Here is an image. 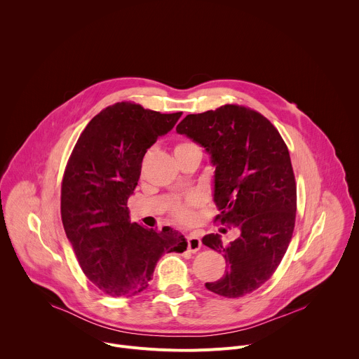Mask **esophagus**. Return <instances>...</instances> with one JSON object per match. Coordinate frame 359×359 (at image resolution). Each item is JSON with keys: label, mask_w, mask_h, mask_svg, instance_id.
I'll return each mask as SVG.
<instances>
[{"label": "esophagus", "mask_w": 359, "mask_h": 359, "mask_svg": "<svg viewBox=\"0 0 359 359\" xmlns=\"http://www.w3.org/2000/svg\"><path fill=\"white\" fill-rule=\"evenodd\" d=\"M200 247H201V240L198 238V236L189 234L187 236V248H189V251L196 252V251L200 250Z\"/></svg>", "instance_id": "obj_1"}]
</instances>
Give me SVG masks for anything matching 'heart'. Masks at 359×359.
Instances as JSON below:
<instances>
[{
  "label": "heart",
  "mask_w": 359,
  "mask_h": 359,
  "mask_svg": "<svg viewBox=\"0 0 359 359\" xmlns=\"http://www.w3.org/2000/svg\"><path fill=\"white\" fill-rule=\"evenodd\" d=\"M189 147H197L196 143L193 142H182L179 144H176L175 147V151H179V150H184V149H189ZM197 204V198L196 197H190L189 200H186L184 203H176L175 208H173V215L176 216L177 220H180L182 223H189L191 222L193 219V212L191 209Z\"/></svg>",
  "instance_id": "1"
}]
</instances>
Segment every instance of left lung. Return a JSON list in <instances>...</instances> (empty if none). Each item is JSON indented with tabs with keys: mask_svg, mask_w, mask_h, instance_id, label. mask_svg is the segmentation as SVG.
<instances>
[{
	"mask_svg": "<svg viewBox=\"0 0 359 359\" xmlns=\"http://www.w3.org/2000/svg\"><path fill=\"white\" fill-rule=\"evenodd\" d=\"M176 130L206 149L216 168L215 220L240 230L229 245L220 234L203 237L227 264L206 288L227 298L250 294L277 270L294 231L297 186L287 144L267 118L238 105L187 115Z\"/></svg>",
	"mask_w": 359,
	"mask_h": 359,
	"instance_id": "1",
	"label": "left lung"
}]
</instances>
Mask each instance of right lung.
<instances>
[{"instance_id": "right-lung-1", "label": "right lung", "mask_w": 359, "mask_h": 359, "mask_svg": "<svg viewBox=\"0 0 359 359\" xmlns=\"http://www.w3.org/2000/svg\"><path fill=\"white\" fill-rule=\"evenodd\" d=\"M180 116L118 102L86 125L71 153L61 189L62 224L85 276L111 297L139 294L165 252L187 248L184 236L170 227L130 223L128 209L144 153Z\"/></svg>"}]
</instances>
